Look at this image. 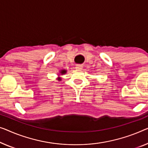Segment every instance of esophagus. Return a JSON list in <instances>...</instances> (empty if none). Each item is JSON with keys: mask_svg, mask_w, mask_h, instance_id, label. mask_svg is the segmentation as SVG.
I'll use <instances>...</instances> for the list:
<instances>
[{"mask_svg": "<svg viewBox=\"0 0 148 148\" xmlns=\"http://www.w3.org/2000/svg\"><path fill=\"white\" fill-rule=\"evenodd\" d=\"M83 68V66L81 65V64H78L76 66V70H82Z\"/></svg>", "mask_w": 148, "mask_h": 148, "instance_id": "34e87169", "label": "esophagus"}]
</instances>
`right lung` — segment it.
Instances as JSON below:
<instances>
[{
	"instance_id": "add662e5",
	"label": "right lung",
	"mask_w": 148,
	"mask_h": 148,
	"mask_svg": "<svg viewBox=\"0 0 148 148\" xmlns=\"http://www.w3.org/2000/svg\"><path fill=\"white\" fill-rule=\"evenodd\" d=\"M66 70H62L61 71H60V74L61 75H63V74H66ZM58 80H61V78H58Z\"/></svg>"
}]
</instances>
